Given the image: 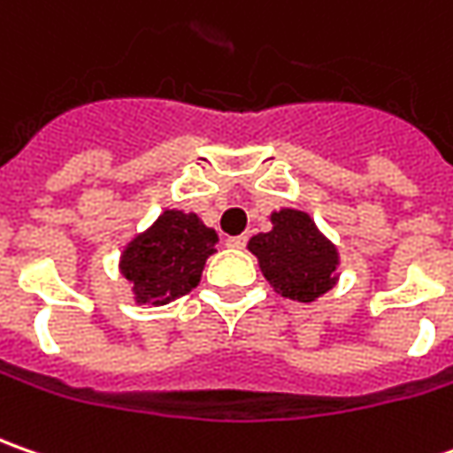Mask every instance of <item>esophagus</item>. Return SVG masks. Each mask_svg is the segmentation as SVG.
<instances>
[{
    "label": "esophagus",
    "mask_w": 453,
    "mask_h": 453,
    "mask_svg": "<svg viewBox=\"0 0 453 453\" xmlns=\"http://www.w3.org/2000/svg\"><path fill=\"white\" fill-rule=\"evenodd\" d=\"M245 242H248L245 235H235V238H227L226 245L227 248H233V250H242V248H245Z\"/></svg>",
    "instance_id": "34e87169"
}]
</instances>
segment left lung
I'll return each mask as SVG.
<instances>
[{
  "label": "left lung",
  "instance_id": "left-lung-1",
  "mask_svg": "<svg viewBox=\"0 0 453 453\" xmlns=\"http://www.w3.org/2000/svg\"><path fill=\"white\" fill-rule=\"evenodd\" d=\"M273 227L248 241V250L275 293L298 303H313L338 283V248L313 218L296 208L271 212Z\"/></svg>",
  "mask_w": 453,
  "mask_h": 453
}]
</instances>
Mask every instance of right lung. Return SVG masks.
<instances>
[{"label": "right lung", "instance_id": "obj_1", "mask_svg": "<svg viewBox=\"0 0 453 453\" xmlns=\"http://www.w3.org/2000/svg\"><path fill=\"white\" fill-rule=\"evenodd\" d=\"M215 242L218 233L196 212L163 211L119 256V273L133 286L134 303L165 305L190 293L215 253Z\"/></svg>", "mask_w": 453, "mask_h": 453}]
</instances>
